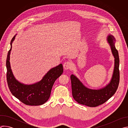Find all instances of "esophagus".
Segmentation results:
<instances>
[{"instance_id":"obj_1","label":"esophagus","mask_w":128,"mask_h":128,"mask_svg":"<svg viewBox=\"0 0 128 128\" xmlns=\"http://www.w3.org/2000/svg\"><path fill=\"white\" fill-rule=\"evenodd\" d=\"M63 67L65 70H68V69H71L72 67V63L71 62L67 61L64 63V64L63 65Z\"/></svg>"}]
</instances>
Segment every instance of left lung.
I'll list each match as a JSON object with an SVG mask.
<instances>
[{"mask_svg":"<svg viewBox=\"0 0 128 128\" xmlns=\"http://www.w3.org/2000/svg\"><path fill=\"white\" fill-rule=\"evenodd\" d=\"M106 40L114 58V71L109 83L101 88L93 89L85 86L74 74L70 76L73 97L80 104L89 107H96L102 104L115 94L118 88L120 82V59L118 51L115 47L116 39L112 35L109 34Z\"/></svg>","mask_w":128,"mask_h":128,"instance_id":"left-lung-1","label":"left lung"}]
</instances>
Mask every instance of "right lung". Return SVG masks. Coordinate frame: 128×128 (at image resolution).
Returning <instances> with one entry per match:
<instances>
[{
  "label": "right lung",
  "instance_id": "1",
  "mask_svg": "<svg viewBox=\"0 0 128 128\" xmlns=\"http://www.w3.org/2000/svg\"><path fill=\"white\" fill-rule=\"evenodd\" d=\"M15 35L10 42V48L6 59L7 82L12 94L22 103L28 105L38 106L46 103L50 98L55 80L63 74L62 64L50 69L39 82L32 84H25L14 77L10 64V54Z\"/></svg>",
  "mask_w": 128,
  "mask_h": 128
}]
</instances>
